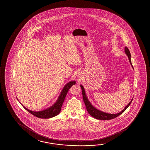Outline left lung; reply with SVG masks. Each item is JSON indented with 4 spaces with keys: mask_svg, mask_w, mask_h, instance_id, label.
I'll list each match as a JSON object with an SVG mask.
<instances>
[{
    "mask_svg": "<svg viewBox=\"0 0 150 150\" xmlns=\"http://www.w3.org/2000/svg\"><path fill=\"white\" fill-rule=\"evenodd\" d=\"M125 53L127 55V56L129 57V60L130 62V64H131V65H132L131 63V54H130V51H129L128 47H125ZM81 91H82L83 102H84L85 105L86 106L87 110L88 112V113H89V115L91 116H92L93 118H96L97 119H99V120H111V119H112L117 117L119 115H120L121 114H122L127 109L128 107L130 106V104L131 103V102H132L133 100L132 99L130 103H128L127 106L125 107V109L119 113H116V114L106 113V112H102L101 111L97 109L96 108L93 107V106H92V105L90 103V102L89 101L88 99L86 97V93H85V89L83 88V86L81 85Z\"/></svg>",
    "mask_w": 150,
    "mask_h": 150,
    "instance_id": "obj_1",
    "label": "left lung"
}]
</instances>
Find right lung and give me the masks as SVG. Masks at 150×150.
Segmentation results:
<instances>
[{"instance_id":"1","label":"right lung","mask_w":150,"mask_h":150,"mask_svg":"<svg viewBox=\"0 0 150 150\" xmlns=\"http://www.w3.org/2000/svg\"><path fill=\"white\" fill-rule=\"evenodd\" d=\"M75 83H76V81H71L69 82V83H67V85L64 86V88L62 91L61 93L59 95V99H57V102L54 103V105L44 110L41 111L39 112L32 111L28 109L27 108H25V106H23L21 103V104L26 110L38 118L47 119V118L54 117L60 112L63 103L64 99L65 98V97L67 96V93L69 91V89L73 85H75Z\"/></svg>"}]
</instances>
